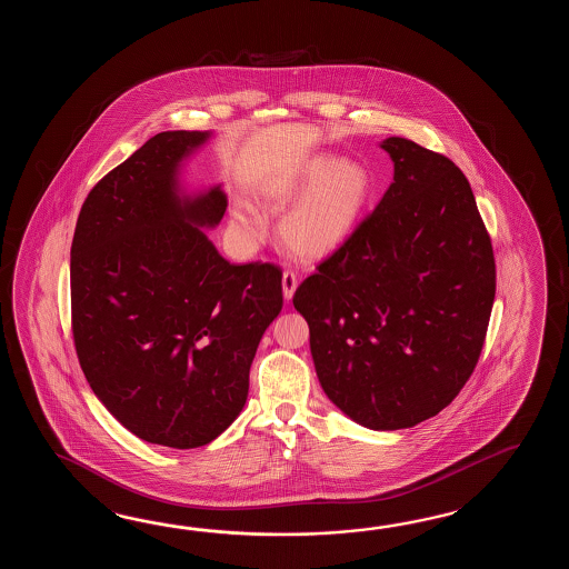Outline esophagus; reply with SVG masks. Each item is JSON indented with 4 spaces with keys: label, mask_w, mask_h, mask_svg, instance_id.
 <instances>
[{
    "label": "esophagus",
    "mask_w": 569,
    "mask_h": 569,
    "mask_svg": "<svg viewBox=\"0 0 569 569\" xmlns=\"http://www.w3.org/2000/svg\"><path fill=\"white\" fill-rule=\"evenodd\" d=\"M297 274L295 272H282V295H284V299L290 301L292 299V295H295V290H297Z\"/></svg>",
    "instance_id": "1"
}]
</instances>
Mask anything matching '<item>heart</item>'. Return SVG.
I'll return each instance as SVG.
<instances>
[{"label":"heart","mask_w":569,"mask_h":569,"mask_svg":"<svg viewBox=\"0 0 569 569\" xmlns=\"http://www.w3.org/2000/svg\"><path fill=\"white\" fill-rule=\"evenodd\" d=\"M372 194L370 170L336 154L307 158L260 189V199L270 209L292 206L280 221V242L290 254L309 262L326 260L348 243ZM231 228L250 242L264 236V223L248 201L233 209Z\"/></svg>","instance_id":"b5f03b06"}]
</instances>
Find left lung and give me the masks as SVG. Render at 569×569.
<instances>
[{"label":"left lung","instance_id":"obj_1","mask_svg":"<svg viewBox=\"0 0 569 569\" xmlns=\"http://www.w3.org/2000/svg\"><path fill=\"white\" fill-rule=\"evenodd\" d=\"M380 148L395 164L387 193L292 305L327 399L362 427L395 431L436 417L468 382L496 267L463 172L407 138Z\"/></svg>","mask_w":569,"mask_h":569}]
</instances>
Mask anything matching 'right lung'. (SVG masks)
<instances>
[{
	"mask_svg": "<svg viewBox=\"0 0 569 569\" xmlns=\"http://www.w3.org/2000/svg\"><path fill=\"white\" fill-rule=\"evenodd\" d=\"M211 132H160L87 194L71 246L79 363L133 436L207 446L242 412L256 348L282 309L274 264H230L207 238L221 184L187 193V158Z\"/></svg>",
	"mask_w": 569,
	"mask_h": 569,
	"instance_id": "1",
	"label": "right lung"
}]
</instances>
